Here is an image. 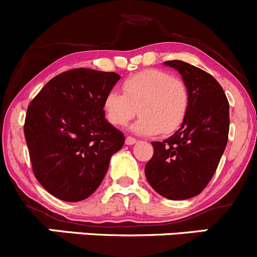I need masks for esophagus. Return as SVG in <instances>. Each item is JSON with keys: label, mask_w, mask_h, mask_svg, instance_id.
Instances as JSON below:
<instances>
[{"label": "esophagus", "mask_w": 257, "mask_h": 257, "mask_svg": "<svg viewBox=\"0 0 257 257\" xmlns=\"http://www.w3.org/2000/svg\"><path fill=\"white\" fill-rule=\"evenodd\" d=\"M136 143H137V139L133 138V137L128 136V137H126V138H125V144L133 145V144H136Z\"/></svg>", "instance_id": "34e87169"}]
</instances>
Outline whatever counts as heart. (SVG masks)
<instances>
[{
  "label": "heart",
  "instance_id": "heart-1",
  "mask_svg": "<svg viewBox=\"0 0 257 257\" xmlns=\"http://www.w3.org/2000/svg\"><path fill=\"white\" fill-rule=\"evenodd\" d=\"M121 90H109L103 99L108 121L123 126L142 114L133 124L137 133L169 136L184 123L189 110L190 95L184 80L160 69H147L129 77Z\"/></svg>",
  "mask_w": 257,
  "mask_h": 257
}]
</instances>
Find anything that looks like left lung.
Masks as SVG:
<instances>
[{"instance_id":"8db88e82","label":"left lung","mask_w":257,"mask_h":257,"mask_svg":"<svg viewBox=\"0 0 257 257\" xmlns=\"http://www.w3.org/2000/svg\"><path fill=\"white\" fill-rule=\"evenodd\" d=\"M183 76L190 103L180 128L163 142L145 165L152 188L170 200L199 195L216 172L229 138V102L211 74L186 62L167 61Z\"/></svg>"}]
</instances>
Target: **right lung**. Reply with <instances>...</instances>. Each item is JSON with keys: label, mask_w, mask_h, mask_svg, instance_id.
Instances as JSON below:
<instances>
[{"label": "right lung", "mask_w": 257, "mask_h": 257, "mask_svg": "<svg viewBox=\"0 0 257 257\" xmlns=\"http://www.w3.org/2000/svg\"><path fill=\"white\" fill-rule=\"evenodd\" d=\"M120 76L74 68L53 77L27 108L25 137L33 174L56 198L80 201L104 179L124 134L104 118L103 99Z\"/></svg>", "instance_id": "right-lung-1"}]
</instances>
